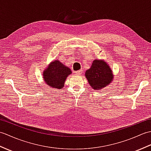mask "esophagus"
<instances>
[{"label":"esophagus","instance_id":"obj_1","mask_svg":"<svg viewBox=\"0 0 151 151\" xmlns=\"http://www.w3.org/2000/svg\"><path fill=\"white\" fill-rule=\"evenodd\" d=\"M75 73L76 74V75H81V74L82 73V70H76V71L75 72Z\"/></svg>","mask_w":151,"mask_h":151}]
</instances>
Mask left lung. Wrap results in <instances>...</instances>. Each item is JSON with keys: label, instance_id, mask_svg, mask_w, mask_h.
<instances>
[{"label": "left lung", "instance_id": "8db88e82", "mask_svg": "<svg viewBox=\"0 0 151 151\" xmlns=\"http://www.w3.org/2000/svg\"><path fill=\"white\" fill-rule=\"evenodd\" d=\"M85 76L89 84L95 90L102 89L114 81L110 67L104 60H94L90 68L86 71Z\"/></svg>", "mask_w": 151, "mask_h": 151}]
</instances>
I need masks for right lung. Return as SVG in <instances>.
Wrapping results in <instances>:
<instances>
[{"label": "right lung", "mask_w": 151, "mask_h": 151, "mask_svg": "<svg viewBox=\"0 0 151 151\" xmlns=\"http://www.w3.org/2000/svg\"><path fill=\"white\" fill-rule=\"evenodd\" d=\"M72 73L68 67L59 60L51 62L43 72V78L45 84L52 88L60 89L64 87L68 76Z\"/></svg>", "instance_id": "1"}]
</instances>
